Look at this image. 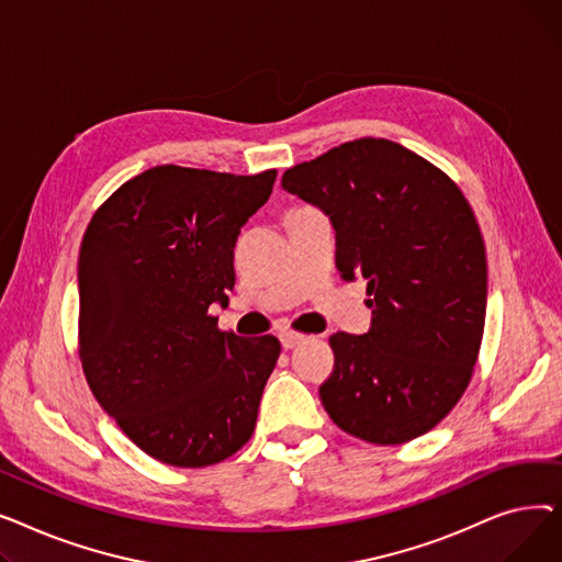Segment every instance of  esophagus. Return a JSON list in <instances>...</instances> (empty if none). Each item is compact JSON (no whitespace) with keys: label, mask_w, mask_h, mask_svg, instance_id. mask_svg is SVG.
Masks as SVG:
<instances>
[{"label":"esophagus","mask_w":562,"mask_h":562,"mask_svg":"<svg viewBox=\"0 0 562 562\" xmlns=\"http://www.w3.org/2000/svg\"><path fill=\"white\" fill-rule=\"evenodd\" d=\"M280 341H282V348L289 350V348H296L299 344L305 341V335H299V333H280Z\"/></svg>","instance_id":"obj_1"}]
</instances>
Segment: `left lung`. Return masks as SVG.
<instances>
[{
  "instance_id": "obj_1",
  "label": "left lung",
  "mask_w": 562,
  "mask_h": 562,
  "mask_svg": "<svg viewBox=\"0 0 562 562\" xmlns=\"http://www.w3.org/2000/svg\"><path fill=\"white\" fill-rule=\"evenodd\" d=\"M282 189L337 232V269L362 276L364 335L330 337L318 394L330 419L371 445H403L464 394L485 328L487 259L474 212L449 175L387 138H358L289 168Z\"/></svg>"
}]
</instances>
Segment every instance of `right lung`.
Masks as SVG:
<instances>
[{
  "label": "right lung",
  "instance_id": "add662e5",
  "mask_svg": "<svg viewBox=\"0 0 562 562\" xmlns=\"http://www.w3.org/2000/svg\"><path fill=\"white\" fill-rule=\"evenodd\" d=\"M278 170L155 166L117 189L83 234L79 358L98 403L134 445L172 467L239 451L280 358L273 335L221 333L234 244Z\"/></svg>",
  "mask_w": 562,
  "mask_h": 562
}]
</instances>
